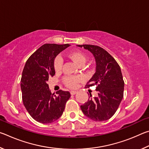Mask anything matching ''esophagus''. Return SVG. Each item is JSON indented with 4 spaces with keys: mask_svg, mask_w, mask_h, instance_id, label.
<instances>
[{
    "mask_svg": "<svg viewBox=\"0 0 149 149\" xmlns=\"http://www.w3.org/2000/svg\"><path fill=\"white\" fill-rule=\"evenodd\" d=\"M77 93V91H70V93H71L72 95H74L76 94Z\"/></svg>",
    "mask_w": 149,
    "mask_h": 149,
    "instance_id": "obj_1",
    "label": "esophagus"
}]
</instances>
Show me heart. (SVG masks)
<instances>
[{
	"instance_id": "1",
	"label": "heart",
	"mask_w": 149,
	"mask_h": 149,
	"mask_svg": "<svg viewBox=\"0 0 149 149\" xmlns=\"http://www.w3.org/2000/svg\"><path fill=\"white\" fill-rule=\"evenodd\" d=\"M69 57L78 65H84L87 60V56L85 54L79 50H76L71 52ZM63 64L62 58L60 56H57L54 60V69L55 72H59L61 71ZM81 80V77H65L64 78V83L67 87L70 88L76 87L77 83Z\"/></svg>"
}]
</instances>
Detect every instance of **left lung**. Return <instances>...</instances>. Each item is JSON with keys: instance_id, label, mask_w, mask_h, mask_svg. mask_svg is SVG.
<instances>
[{"instance_id": "8db88e82", "label": "left lung", "mask_w": 149, "mask_h": 149, "mask_svg": "<svg viewBox=\"0 0 149 149\" xmlns=\"http://www.w3.org/2000/svg\"><path fill=\"white\" fill-rule=\"evenodd\" d=\"M93 54L96 62V72L87 83L89 87L97 85V97L91 98L81 106L84 114L96 122L105 121L112 116L118 110L123 97L124 81L120 65L104 49L92 45H77Z\"/></svg>"}]
</instances>
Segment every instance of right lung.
<instances>
[{
	"mask_svg": "<svg viewBox=\"0 0 149 149\" xmlns=\"http://www.w3.org/2000/svg\"><path fill=\"white\" fill-rule=\"evenodd\" d=\"M69 44H45L37 49L25 64L21 79L22 100L30 116L37 122H55L64 112L70 97L68 91L60 90L52 94L47 81L55 74L54 60Z\"/></svg>",
	"mask_w": 149,
	"mask_h": 149,
	"instance_id": "right-lung-1",
	"label": "right lung"
}]
</instances>
